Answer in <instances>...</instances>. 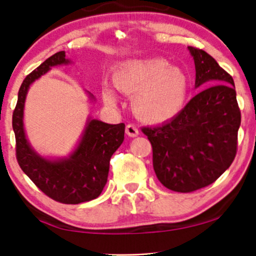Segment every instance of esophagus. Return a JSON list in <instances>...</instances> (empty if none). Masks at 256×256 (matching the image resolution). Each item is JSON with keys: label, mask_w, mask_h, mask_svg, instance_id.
Returning <instances> with one entry per match:
<instances>
[{"label": "esophagus", "mask_w": 256, "mask_h": 256, "mask_svg": "<svg viewBox=\"0 0 256 256\" xmlns=\"http://www.w3.org/2000/svg\"><path fill=\"white\" fill-rule=\"evenodd\" d=\"M126 132L130 138H135V136L138 135V128L134 124H128L126 126Z\"/></svg>", "instance_id": "1"}]
</instances>
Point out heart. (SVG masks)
Returning a JSON list of instances; mask_svg holds the SVG:
<instances>
[{
	"instance_id": "1",
	"label": "heart",
	"mask_w": 256,
	"mask_h": 256,
	"mask_svg": "<svg viewBox=\"0 0 256 256\" xmlns=\"http://www.w3.org/2000/svg\"><path fill=\"white\" fill-rule=\"evenodd\" d=\"M121 92L134 94L132 106L140 116L148 121H166L182 110L186 101L188 78L180 66L169 65L164 59H136L118 66L113 76ZM106 102L116 101L115 93L104 87Z\"/></svg>"
}]
</instances>
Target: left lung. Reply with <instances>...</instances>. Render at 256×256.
I'll list each match as a JSON object with an SVG mask.
<instances>
[{
    "instance_id": "obj_1",
    "label": "left lung",
    "mask_w": 256,
    "mask_h": 256,
    "mask_svg": "<svg viewBox=\"0 0 256 256\" xmlns=\"http://www.w3.org/2000/svg\"><path fill=\"white\" fill-rule=\"evenodd\" d=\"M188 50L194 59L196 87L206 88L170 121L141 129L152 143L158 180L184 194L208 186L228 169L241 122L232 76L202 48Z\"/></svg>"
}]
</instances>
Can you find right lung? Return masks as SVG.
I'll list each match as a JSON object with an SVG mask.
<instances>
[{
  "label": "right lung",
  "instance_id": "obj_1",
  "mask_svg": "<svg viewBox=\"0 0 256 256\" xmlns=\"http://www.w3.org/2000/svg\"><path fill=\"white\" fill-rule=\"evenodd\" d=\"M65 51H59L23 80L12 113L16 158L23 172L40 190L62 204H80L96 199L107 183L110 160L124 140V124H108L90 120L85 134L68 160H50L30 148L23 127V108L28 90L52 66L68 64Z\"/></svg>",
  "mask_w": 256,
  "mask_h": 256
}]
</instances>
